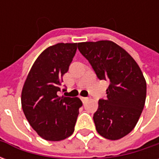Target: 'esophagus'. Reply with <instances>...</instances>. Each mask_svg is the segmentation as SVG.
I'll list each match as a JSON object with an SVG mask.
<instances>
[{"mask_svg":"<svg viewBox=\"0 0 159 159\" xmlns=\"http://www.w3.org/2000/svg\"><path fill=\"white\" fill-rule=\"evenodd\" d=\"M81 100H82V101L84 103L85 101H87V100H89V98H88V97H81Z\"/></svg>","mask_w":159,"mask_h":159,"instance_id":"esophagus-1","label":"esophagus"}]
</instances>
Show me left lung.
Instances as JSON below:
<instances>
[{
	"instance_id": "8db88e82",
	"label": "left lung",
	"mask_w": 159,
	"mask_h": 159,
	"mask_svg": "<svg viewBox=\"0 0 159 159\" xmlns=\"http://www.w3.org/2000/svg\"><path fill=\"white\" fill-rule=\"evenodd\" d=\"M77 47L97 77L109 82L107 98L99 100L93 114L97 132L108 140H119L133 130L145 106L142 71L129 52L111 41L79 42Z\"/></svg>"
}]
</instances>
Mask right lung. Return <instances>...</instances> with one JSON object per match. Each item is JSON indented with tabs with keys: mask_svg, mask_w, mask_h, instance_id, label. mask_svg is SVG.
<instances>
[{
	"mask_svg": "<svg viewBox=\"0 0 159 159\" xmlns=\"http://www.w3.org/2000/svg\"><path fill=\"white\" fill-rule=\"evenodd\" d=\"M76 48L77 43H58L46 48L33 64L23 87V111L44 140L59 141L74 132L83 102L77 97L59 96V92Z\"/></svg>",
	"mask_w": 159,
	"mask_h": 159,
	"instance_id": "obj_1",
	"label": "right lung"
}]
</instances>
